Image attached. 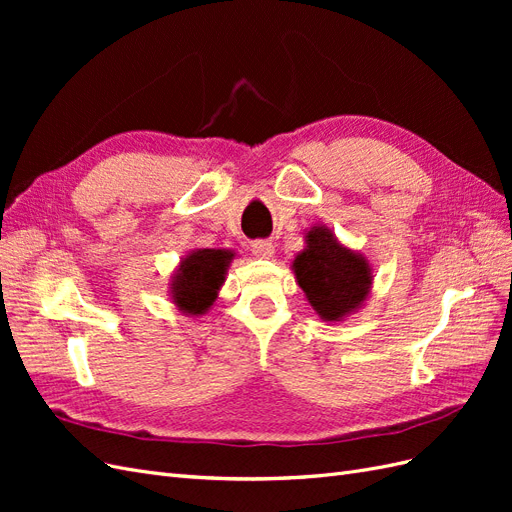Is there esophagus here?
<instances>
[{
	"instance_id": "esophagus-1",
	"label": "esophagus",
	"mask_w": 512,
	"mask_h": 512,
	"mask_svg": "<svg viewBox=\"0 0 512 512\" xmlns=\"http://www.w3.org/2000/svg\"><path fill=\"white\" fill-rule=\"evenodd\" d=\"M275 252V247L271 241H254L252 243V254L256 258H271Z\"/></svg>"
}]
</instances>
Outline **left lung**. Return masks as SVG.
Returning <instances> with one entry per match:
<instances>
[{
	"label": "left lung",
	"mask_w": 512,
	"mask_h": 512,
	"mask_svg": "<svg viewBox=\"0 0 512 512\" xmlns=\"http://www.w3.org/2000/svg\"><path fill=\"white\" fill-rule=\"evenodd\" d=\"M292 273L324 322H342L359 312L374 284L367 256L350 250L322 224L305 230V247L294 256Z\"/></svg>",
	"instance_id": "1"
}]
</instances>
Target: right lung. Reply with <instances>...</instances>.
Instances as JSON below:
<instances>
[{
    "mask_svg": "<svg viewBox=\"0 0 512 512\" xmlns=\"http://www.w3.org/2000/svg\"><path fill=\"white\" fill-rule=\"evenodd\" d=\"M232 258L235 252L222 247H196L185 254L170 275V303L185 316H205L226 282Z\"/></svg>",
    "mask_w": 512,
    "mask_h": 512,
    "instance_id": "obj_1",
    "label": "right lung"
}]
</instances>
